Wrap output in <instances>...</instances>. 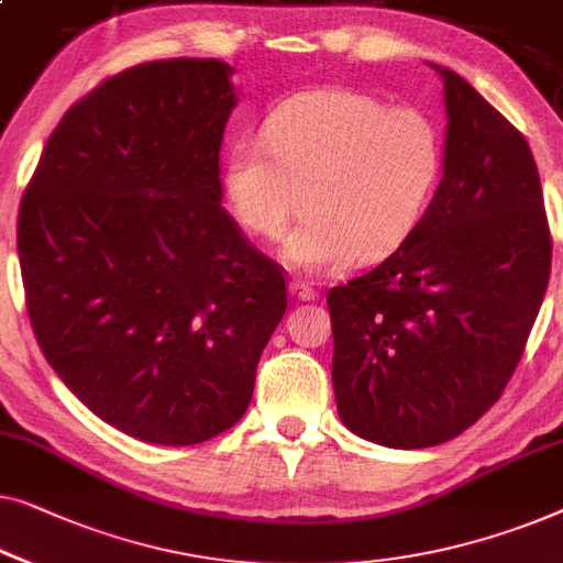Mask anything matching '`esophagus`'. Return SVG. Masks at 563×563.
Wrapping results in <instances>:
<instances>
[{"instance_id":"esophagus-1","label":"esophagus","mask_w":563,"mask_h":563,"mask_svg":"<svg viewBox=\"0 0 563 563\" xmlns=\"http://www.w3.org/2000/svg\"><path fill=\"white\" fill-rule=\"evenodd\" d=\"M289 291H291V297L299 299V301H312L317 297V291L309 287V284L299 282V279H295V282L289 284Z\"/></svg>"}]
</instances>
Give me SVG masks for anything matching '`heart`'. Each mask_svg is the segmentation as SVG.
Listing matches in <instances>:
<instances>
[{
    "instance_id": "obj_1",
    "label": "heart",
    "mask_w": 563,
    "mask_h": 563,
    "mask_svg": "<svg viewBox=\"0 0 563 563\" xmlns=\"http://www.w3.org/2000/svg\"><path fill=\"white\" fill-rule=\"evenodd\" d=\"M264 142L228 146L223 190L249 233L274 241L307 200L284 241L297 272L330 274L357 256H388L417 231L444 175V134L417 106L328 88L268 113Z\"/></svg>"
}]
</instances>
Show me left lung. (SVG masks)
I'll return each mask as SVG.
<instances>
[{
	"mask_svg": "<svg viewBox=\"0 0 563 563\" xmlns=\"http://www.w3.org/2000/svg\"><path fill=\"white\" fill-rule=\"evenodd\" d=\"M444 80V175L417 231L332 287V388L353 434L394 450L450 442L498 401L551 274L526 136L467 80Z\"/></svg>",
	"mask_w": 563,
	"mask_h": 563,
	"instance_id": "left-lung-1",
	"label": "left lung"
}]
</instances>
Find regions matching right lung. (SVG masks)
I'll return each instance as SVG.
<instances>
[{
	"instance_id": "add662e5",
	"label": "right lung",
	"mask_w": 563,
	"mask_h": 563,
	"mask_svg": "<svg viewBox=\"0 0 563 563\" xmlns=\"http://www.w3.org/2000/svg\"><path fill=\"white\" fill-rule=\"evenodd\" d=\"M233 68L142 63L73 103L22 195L40 350L96 417L150 444L231 429L287 312L279 264L221 206Z\"/></svg>"
}]
</instances>
